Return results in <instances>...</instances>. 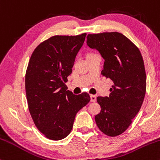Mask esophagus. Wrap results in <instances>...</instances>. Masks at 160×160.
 Masks as SVG:
<instances>
[{
	"label": "esophagus",
	"mask_w": 160,
	"mask_h": 160,
	"mask_svg": "<svg viewBox=\"0 0 160 160\" xmlns=\"http://www.w3.org/2000/svg\"><path fill=\"white\" fill-rule=\"evenodd\" d=\"M90 99L92 102H96V96L95 95H90Z\"/></svg>",
	"instance_id": "1"
}]
</instances>
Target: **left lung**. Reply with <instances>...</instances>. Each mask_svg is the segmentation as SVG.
<instances>
[{
  "label": "left lung",
  "instance_id": "left-lung-1",
  "mask_svg": "<svg viewBox=\"0 0 160 160\" xmlns=\"http://www.w3.org/2000/svg\"><path fill=\"white\" fill-rule=\"evenodd\" d=\"M86 43L104 59L102 74L113 82L108 97L97 98L99 129L111 137L121 135L140 111L146 92V72L140 50L118 32L88 34Z\"/></svg>",
  "mask_w": 160,
  "mask_h": 160
}]
</instances>
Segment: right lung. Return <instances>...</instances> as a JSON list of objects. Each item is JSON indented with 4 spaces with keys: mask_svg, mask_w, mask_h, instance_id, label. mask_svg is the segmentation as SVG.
I'll list each match as a JSON object with an SVG mask.
<instances>
[{
    "mask_svg": "<svg viewBox=\"0 0 160 160\" xmlns=\"http://www.w3.org/2000/svg\"><path fill=\"white\" fill-rule=\"evenodd\" d=\"M86 34L53 36L36 47L25 74V92L33 121L47 138H65L77 113L89 102L88 93L74 95L65 82Z\"/></svg>",
    "mask_w": 160,
    "mask_h": 160,
    "instance_id": "right-lung-1",
    "label": "right lung"
}]
</instances>
